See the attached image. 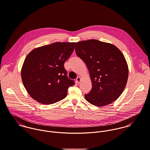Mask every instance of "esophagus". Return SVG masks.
<instances>
[{
  "instance_id": "esophagus-1",
  "label": "esophagus",
  "mask_w": 150,
  "mask_h": 150,
  "mask_svg": "<svg viewBox=\"0 0 150 150\" xmlns=\"http://www.w3.org/2000/svg\"><path fill=\"white\" fill-rule=\"evenodd\" d=\"M81 77H79V76H78L76 79V82L78 83H80V82H81Z\"/></svg>"
}]
</instances>
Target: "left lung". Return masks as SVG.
<instances>
[{
  "label": "left lung",
  "mask_w": 150,
  "mask_h": 150,
  "mask_svg": "<svg viewBox=\"0 0 150 150\" xmlns=\"http://www.w3.org/2000/svg\"><path fill=\"white\" fill-rule=\"evenodd\" d=\"M76 55L89 71L92 88L85 95L90 104L101 107L115 101L127 83L129 69L122 53L115 46L90 39L78 42Z\"/></svg>",
  "instance_id": "8db88e82"
}]
</instances>
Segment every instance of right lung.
I'll list each match as a JSON object with an SVG mask.
<instances>
[{"mask_svg": "<svg viewBox=\"0 0 150 150\" xmlns=\"http://www.w3.org/2000/svg\"><path fill=\"white\" fill-rule=\"evenodd\" d=\"M75 42H56L32 50L21 69L23 83L30 97L43 104L64 99L75 85L67 75L64 64L72 54Z\"/></svg>", "mask_w": 150, "mask_h": 150, "instance_id": "right-lung-1", "label": "right lung"}]
</instances>
